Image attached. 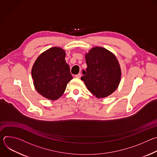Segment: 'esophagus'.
<instances>
[{
	"label": "esophagus",
	"mask_w": 157,
	"mask_h": 157,
	"mask_svg": "<svg viewBox=\"0 0 157 157\" xmlns=\"http://www.w3.org/2000/svg\"><path fill=\"white\" fill-rule=\"evenodd\" d=\"M81 75L80 73H79V74H78V75H75V77H76V78H81Z\"/></svg>",
	"instance_id": "obj_1"
}]
</instances>
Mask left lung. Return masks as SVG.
<instances>
[{
  "label": "left lung",
  "mask_w": 157,
  "mask_h": 157,
  "mask_svg": "<svg viewBox=\"0 0 157 157\" xmlns=\"http://www.w3.org/2000/svg\"><path fill=\"white\" fill-rule=\"evenodd\" d=\"M87 68L82 71L81 80L97 98L113 94L118 87L121 78V69L114 53L108 50L96 47L85 54Z\"/></svg>",
  "instance_id": "8db88e82"
}]
</instances>
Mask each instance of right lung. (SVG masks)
<instances>
[{
  "mask_svg": "<svg viewBox=\"0 0 157 157\" xmlns=\"http://www.w3.org/2000/svg\"><path fill=\"white\" fill-rule=\"evenodd\" d=\"M66 52L59 47H52L41 53L35 60L32 76L37 92L49 100L59 99L73 79Z\"/></svg>",
  "mask_w": 157,
  "mask_h": 157,
  "instance_id": "right-lung-1",
  "label": "right lung"
}]
</instances>
